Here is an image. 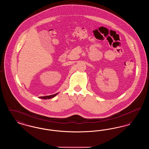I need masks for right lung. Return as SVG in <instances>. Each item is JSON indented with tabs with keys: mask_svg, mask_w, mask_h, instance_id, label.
<instances>
[{
	"mask_svg": "<svg viewBox=\"0 0 149 149\" xmlns=\"http://www.w3.org/2000/svg\"><path fill=\"white\" fill-rule=\"evenodd\" d=\"M58 94V93H56L55 94H52V95H47V96H44V97H40L39 98H41V99H51V98H52L54 97H55L56 95Z\"/></svg>",
	"mask_w": 149,
	"mask_h": 149,
	"instance_id": "right-lung-1",
	"label": "right lung"
}]
</instances>
